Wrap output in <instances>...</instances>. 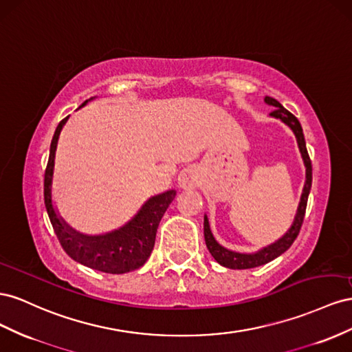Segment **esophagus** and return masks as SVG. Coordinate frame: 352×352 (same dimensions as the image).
Returning <instances> with one entry per match:
<instances>
[{
    "mask_svg": "<svg viewBox=\"0 0 352 352\" xmlns=\"http://www.w3.org/2000/svg\"><path fill=\"white\" fill-rule=\"evenodd\" d=\"M178 183L183 188H193L199 184V174L197 170L192 166H188L186 169H183L182 173H179L178 177Z\"/></svg>",
    "mask_w": 352,
    "mask_h": 352,
    "instance_id": "34e87169",
    "label": "esophagus"
}]
</instances>
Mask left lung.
I'll return each instance as SVG.
<instances>
[{
  "mask_svg": "<svg viewBox=\"0 0 352 352\" xmlns=\"http://www.w3.org/2000/svg\"><path fill=\"white\" fill-rule=\"evenodd\" d=\"M264 100L267 104L276 107L273 112L270 113V116L277 118L282 120V122H285L290 129H292L295 137H296L299 152H300V155H302L304 165H305V175H307L305 184H304L302 196H300V202H299L296 215L294 219V224L290 226L287 233L282 239H278L277 242L268 245L267 248H263L255 254H239V252H234V250H230V249H226L224 246H221L215 240V237L212 236V232H210V228H209L208 217L205 215L204 234H205V242H206L208 250L210 252V255L215 258L218 264H221L223 267H227V268H233V270H246V268H255L259 265H264V264L270 263V261H273L277 256L282 255L283 252H286V250L292 246L295 239L299 234L300 226H302V223H304L307 200H308V195L311 190V183H313V166H311V159L307 152L302 126H300L299 120L296 119V116L290 113L287 109H285L282 104H280L276 98L267 96Z\"/></svg>",
  "mask_w": 352,
  "mask_h": 352,
  "instance_id": "8db88e82",
  "label": "left lung"
}]
</instances>
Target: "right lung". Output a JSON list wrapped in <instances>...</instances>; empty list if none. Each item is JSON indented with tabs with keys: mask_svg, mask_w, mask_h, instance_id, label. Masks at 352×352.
Masks as SVG:
<instances>
[{
	"mask_svg": "<svg viewBox=\"0 0 352 352\" xmlns=\"http://www.w3.org/2000/svg\"><path fill=\"white\" fill-rule=\"evenodd\" d=\"M87 102L79 107L85 106ZM67 119L69 116L60 120L56 128L52 146H50V157L44 177L45 208L54 233L65 252L76 263L109 274L129 273V271L142 267L152 254L159 223L169 204L174 200L175 190H168L162 195L150 197L129 223L115 230V232L100 236H87L75 232L58 217L52 197L57 142L60 131H62Z\"/></svg>",
	"mask_w": 352,
	"mask_h": 352,
	"instance_id": "1",
	"label": "right lung"
}]
</instances>
